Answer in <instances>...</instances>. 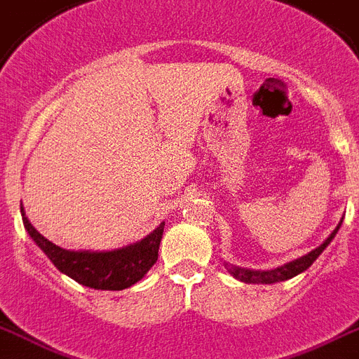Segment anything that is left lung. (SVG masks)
Listing matches in <instances>:
<instances>
[{"mask_svg": "<svg viewBox=\"0 0 359 359\" xmlns=\"http://www.w3.org/2000/svg\"><path fill=\"white\" fill-rule=\"evenodd\" d=\"M341 222H339V226H341ZM339 226L334 229L332 235L328 236V238L319 245V248H316V250L310 251V253L304 255V257H301V259L292 260V262H288V264L279 266V268H275V269H268V271H255V269L233 268V266L226 264L227 271H229L233 277H236V279L244 280V283H250V284H273V283H280V280L292 279V277L303 273L304 269H308L313 264V260L318 259L319 255L323 253V250L332 242V238L336 236L337 231H339Z\"/></svg>", "mask_w": 359, "mask_h": 359, "instance_id": "obj_1", "label": "left lung"}]
</instances>
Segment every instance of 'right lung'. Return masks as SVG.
Masks as SVG:
<instances>
[{"mask_svg": "<svg viewBox=\"0 0 359 359\" xmlns=\"http://www.w3.org/2000/svg\"><path fill=\"white\" fill-rule=\"evenodd\" d=\"M22 218L31 238L62 273L69 275L76 283L95 290H124L143 279L144 273L158 260L163 227H165L163 222L158 229H154L141 242L126 245L123 250L91 253V251L62 250L31 226L23 209Z\"/></svg>", "mask_w": 359, "mask_h": 359, "instance_id": "right-lung-1", "label": "right lung"}]
</instances>
